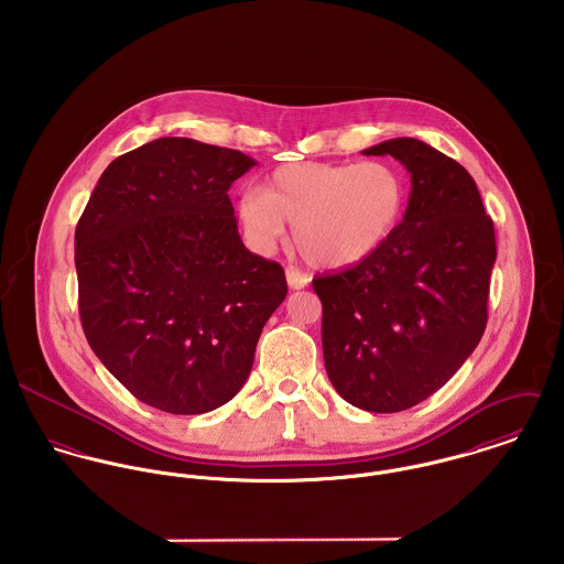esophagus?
Listing matches in <instances>:
<instances>
[{"label":"esophagus","mask_w":564,"mask_h":564,"mask_svg":"<svg viewBox=\"0 0 564 564\" xmlns=\"http://www.w3.org/2000/svg\"><path fill=\"white\" fill-rule=\"evenodd\" d=\"M286 282H289L291 289L297 291V289H304L308 284V275L297 271L295 267H286Z\"/></svg>","instance_id":"1"}]
</instances>
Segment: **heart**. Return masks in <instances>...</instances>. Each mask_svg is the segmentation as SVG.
I'll return each mask as SVG.
<instances>
[{
	"label": "heart",
	"instance_id": "1",
	"mask_svg": "<svg viewBox=\"0 0 564 564\" xmlns=\"http://www.w3.org/2000/svg\"><path fill=\"white\" fill-rule=\"evenodd\" d=\"M403 206L405 180L391 162H295L278 166L262 191H242L237 215L256 251L271 253L289 224L308 264L338 269L387 241Z\"/></svg>",
	"mask_w": 564,
	"mask_h": 564
}]
</instances>
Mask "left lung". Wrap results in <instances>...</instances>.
I'll return each mask as SVG.
<instances>
[{
    "label": "left lung",
    "instance_id": "8db88e82",
    "mask_svg": "<svg viewBox=\"0 0 564 564\" xmlns=\"http://www.w3.org/2000/svg\"><path fill=\"white\" fill-rule=\"evenodd\" d=\"M410 173L402 224L371 256L323 273L325 371L345 402L400 412L436 393L474 354L488 319L497 247L469 171L416 139L362 152Z\"/></svg>",
    "mask_w": 564,
    "mask_h": 564
}]
</instances>
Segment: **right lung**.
Listing matches in <instances>:
<instances>
[{"label": "right lung", "instance_id": "right-lung-1", "mask_svg": "<svg viewBox=\"0 0 564 564\" xmlns=\"http://www.w3.org/2000/svg\"><path fill=\"white\" fill-rule=\"evenodd\" d=\"M237 150L164 137L110 162L76 228L86 340L137 398L202 414L241 391L284 269L241 241Z\"/></svg>", "mask_w": 564, "mask_h": 564}]
</instances>
